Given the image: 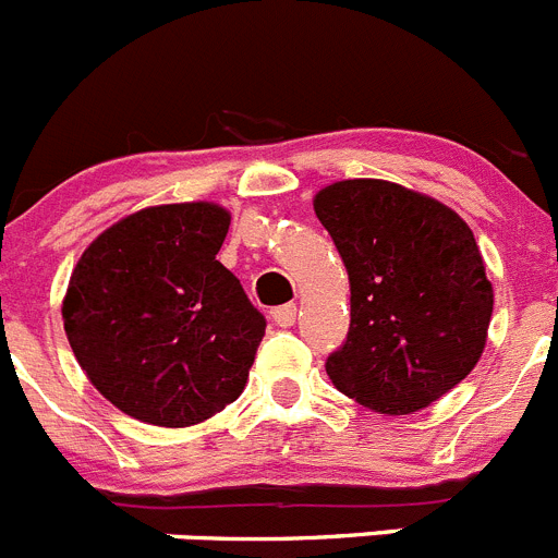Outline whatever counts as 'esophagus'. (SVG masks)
Returning a JSON list of instances; mask_svg holds the SVG:
<instances>
[{"mask_svg": "<svg viewBox=\"0 0 558 558\" xmlns=\"http://www.w3.org/2000/svg\"><path fill=\"white\" fill-rule=\"evenodd\" d=\"M270 318H274L276 327H293L295 324V304H282V307H276L274 313H270Z\"/></svg>", "mask_w": 558, "mask_h": 558, "instance_id": "obj_1", "label": "esophagus"}]
</instances>
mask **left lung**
<instances>
[{
    "instance_id": "left-lung-1",
    "label": "left lung",
    "mask_w": 558,
    "mask_h": 558,
    "mask_svg": "<svg viewBox=\"0 0 558 558\" xmlns=\"http://www.w3.org/2000/svg\"><path fill=\"white\" fill-rule=\"evenodd\" d=\"M315 215L347 265L352 322L327 357L340 393L388 416L445 397L486 347L495 293L450 206L379 179L324 186Z\"/></svg>"
}]
</instances>
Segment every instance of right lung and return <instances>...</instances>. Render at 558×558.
Listing matches in <instances>:
<instances>
[{
	"label": "right lung",
	"instance_id": "1",
	"mask_svg": "<svg viewBox=\"0 0 558 558\" xmlns=\"http://www.w3.org/2000/svg\"><path fill=\"white\" fill-rule=\"evenodd\" d=\"M229 223L206 201L150 206L77 259L61 307L69 347L128 416L190 427L243 393L265 315L218 263Z\"/></svg>",
	"mask_w": 558,
	"mask_h": 558
}]
</instances>
